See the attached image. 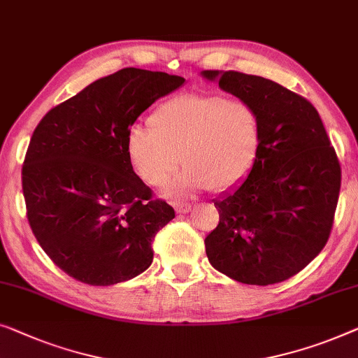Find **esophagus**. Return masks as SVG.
Masks as SVG:
<instances>
[{
	"label": "esophagus",
	"instance_id": "1",
	"mask_svg": "<svg viewBox=\"0 0 358 358\" xmlns=\"http://www.w3.org/2000/svg\"><path fill=\"white\" fill-rule=\"evenodd\" d=\"M174 208L179 215H184V213H189V211L192 210V205L190 203H182V201H176Z\"/></svg>",
	"mask_w": 358,
	"mask_h": 358
}]
</instances>
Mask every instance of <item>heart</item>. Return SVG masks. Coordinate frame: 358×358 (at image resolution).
<instances>
[{
  "label": "heart",
  "mask_w": 358,
  "mask_h": 358,
  "mask_svg": "<svg viewBox=\"0 0 358 358\" xmlns=\"http://www.w3.org/2000/svg\"><path fill=\"white\" fill-rule=\"evenodd\" d=\"M262 141V116L252 103L190 92L155 108L148 126L129 129L126 153L138 178L157 189L168 184L182 157L187 166L169 194L185 196L242 184L255 166Z\"/></svg>",
  "instance_id": "obj_1"
}]
</instances>
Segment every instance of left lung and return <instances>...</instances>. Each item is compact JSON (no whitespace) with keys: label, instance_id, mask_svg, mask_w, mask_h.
<instances>
[{"label":"left lung","instance_id":"8db88e82","mask_svg":"<svg viewBox=\"0 0 358 358\" xmlns=\"http://www.w3.org/2000/svg\"><path fill=\"white\" fill-rule=\"evenodd\" d=\"M203 77L252 103L263 122L255 166L215 200L220 222L205 239L206 257L237 282H282L329 239L341 190L338 155L318 111L299 93L237 71H203Z\"/></svg>","mask_w":358,"mask_h":358}]
</instances>
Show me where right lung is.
<instances>
[{
    "label": "right lung",
    "mask_w": 358,
    "mask_h": 358,
    "mask_svg": "<svg viewBox=\"0 0 358 358\" xmlns=\"http://www.w3.org/2000/svg\"><path fill=\"white\" fill-rule=\"evenodd\" d=\"M184 77L126 67L51 108L35 127L22 192L35 239L56 266L90 286L143 273L174 217L129 163L126 136Z\"/></svg>",
    "instance_id": "obj_1"
}]
</instances>
